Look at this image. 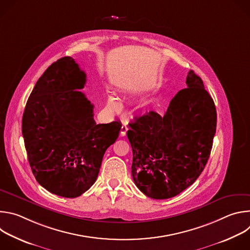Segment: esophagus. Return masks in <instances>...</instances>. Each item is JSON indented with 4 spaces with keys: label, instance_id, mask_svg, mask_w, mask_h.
Listing matches in <instances>:
<instances>
[{
    "label": "esophagus",
    "instance_id": "esophagus-1",
    "mask_svg": "<svg viewBox=\"0 0 250 250\" xmlns=\"http://www.w3.org/2000/svg\"><path fill=\"white\" fill-rule=\"evenodd\" d=\"M127 129H128L127 125H122V128H121V135H122V136H125V135L126 134Z\"/></svg>",
    "mask_w": 250,
    "mask_h": 250
}]
</instances>
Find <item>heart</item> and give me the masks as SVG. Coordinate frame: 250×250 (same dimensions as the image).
<instances>
[{
  "instance_id": "b5f03b06",
  "label": "heart",
  "mask_w": 250,
  "mask_h": 250,
  "mask_svg": "<svg viewBox=\"0 0 250 250\" xmlns=\"http://www.w3.org/2000/svg\"><path fill=\"white\" fill-rule=\"evenodd\" d=\"M146 104H147V102L145 101L144 105H146ZM106 106H108V109L111 112H117L121 108V104H120L119 100L114 95H109L108 99H106Z\"/></svg>"
}]
</instances>
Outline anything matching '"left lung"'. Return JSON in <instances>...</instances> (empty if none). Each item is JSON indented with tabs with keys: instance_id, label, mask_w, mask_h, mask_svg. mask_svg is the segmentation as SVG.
Wrapping results in <instances>:
<instances>
[{
	"instance_id": "obj_1",
	"label": "left lung",
	"mask_w": 250,
	"mask_h": 250,
	"mask_svg": "<svg viewBox=\"0 0 250 250\" xmlns=\"http://www.w3.org/2000/svg\"><path fill=\"white\" fill-rule=\"evenodd\" d=\"M186 84L164 116L149 112L128 124L133 181L152 199H169L191 186L210 154L217 127L215 103L193 70Z\"/></svg>"
}]
</instances>
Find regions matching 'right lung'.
<instances>
[{"instance_id": "right-lung-1", "label": "right lung", "mask_w": 250, "mask_h": 250, "mask_svg": "<svg viewBox=\"0 0 250 250\" xmlns=\"http://www.w3.org/2000/svg\"><path fill=\"white\" fill-rule=\"evenodd\" d=\"M86 74L72 57L52 63L35 84L22 116L21 132L35 179L64 198L81 196L96 182L105 150L122 124L97 125L94 105L78 91Z\"/></svg>"}]
</instances>
